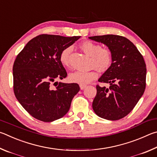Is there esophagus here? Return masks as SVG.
Returning <instances> with one entry per match:
<instances>
[{"instance_id":"1","label":"esophagus","mask_w":157,"mask_h":157,"mask_svg":"<svg viewBox=\"0 0 157 157\" xmlns=\"http://www.w3.org/2000/svg\"><path fill=\"white\" fill-rule=\"evenodd\" d=\"M79 86H80V88L81 90H83L86 87V85H83V84H80L79 85Z\"/></svg>"}]
</instances>
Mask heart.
<instances>
[{"instance_id":"1","label":"heart","mask_w":157,"mask_h":157,"mask_svg":"<svg viewBox=\"0 0 157 157\" xmlns=\"http://www.w3.org/2000/svg\"><path fill=\"white\" fill-rule=\"evenodd\" d=\"M85 54L91 57L90 64L98 70L104 71L108 70L112 63V53L110 49L102 48L101 45L91 40H86L79 45ZM72 50L71 47H66L60 52L59 60L61 64L66 67H70V55ZM97 72L94 70L88 71H76L69 76L73 83L86 85L97 78Z\"/></svg>"}]
</instances>
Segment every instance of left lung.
<instances>
[{
  "label": "left lung",
  "mask_w": 157,
  "mask_h": 157,
  "mask_svg": "<svg viewBox=\"0 0 157 157\" xmlns=\"http://www.w3.org/2000/svg\"><path fill=\"white\" fill-rule=\"evenodd\" d=\"M108 47L112 63L97 85V95L92 103L96 114L103 119L116 121L130 113L144 94L146 86V65L142 54L127 38L108 34L89 37Z\"/></svg>",
  "instance_id": "8db88e82"
}]
</instances>
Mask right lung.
Masks as SVG:
<instances>
[{
  "instance_id": "obj_1",
  "label": "right lung",
  "mask_w": 157,
  "mask_h": 157,
  "mask_svg": "<svg viewBox=\"0 0 157 157\" xmlns=\"http://www.w3.org/2000/svg\"><path fill=\"white\" fill-rule=\"evenodd\" d=\"M81 36L40 34L30 40L13 65V92L28 113L41 121L62 118L80 87L77 83L54 82L67 76L60 52Z\"/></svg>"
}]
</instances>
